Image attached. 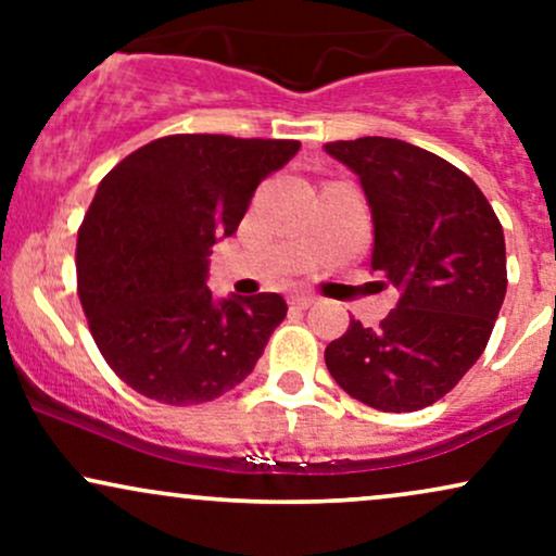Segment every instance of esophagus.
<instances>
[{"instance_id": "obj_1", "label": "esophagus", "mask_w": 556, "mask_h": 556, "mask_svg": "<svg viewBox=\"0 0 556 556\" xmlns=\"http://www.w3.org/2000/svg\"><path fill=\"white\" fill-rule=\"evenodd\" d=\"M316 295H311V292H298V295H292L290 303L295 305V308H311V305L316 303Z\"/></svg>"}]
</instances>
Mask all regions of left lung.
<instances>
[{
  "label": "left lung",
  "mask_w": 556,
  "mask_h": 556,
  "mask_svg": "<svg viewBox=\"0 0 556 556\" xmlns=\"http://www.w3.org/2000/svg\"><path fill=\"white\" fill-rule=\"evenodd\" d=\"M371 206V269L400 290L379 329L350 321L327 368L350 397L410 413L444 397L481 358L507 292L504 232L486 195L442 156L397 138L337 140Z\"/></svg>",
  "instance_id": "8db88e82"
}]
</instances>
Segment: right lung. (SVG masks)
Instances as JSON below:
<instances>
[{"label":"right lung","instance_id":"right-lung-1","mask_svg":"<svg viewBox=\"0 0 556 556\" xmlns=\"http://www.w3.org/2000/svg\"><path fill=\"white\" fill-rule=\"evenodd\" d=\"M298 140L167 136L99 182L78 229V295L112 371L143 397L198 405L253 371L287 316L277 292L216 300V240L229 238L258 182Z\"/></svg>","mask_w":556,"mask_h":556}]
</instances>
